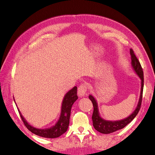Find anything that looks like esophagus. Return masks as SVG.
<instances>
[{
    "label": "esophagus",
    "mask_w": 155,
    "mask_h": 155,
    "mask_svg": "<svg viewBox=\"0 0 155 155\" xmlns=\"http://www.w3.org/2000/svg\"><path fill=\"white\" fill-rule=\"evenodd\" d=\"M87 91V86L85 84H81V85L78 87V95L79 97L85 96L86 92Z\"/></svg>",
    "instance_id": "esophagus-1"
}]
</instances>
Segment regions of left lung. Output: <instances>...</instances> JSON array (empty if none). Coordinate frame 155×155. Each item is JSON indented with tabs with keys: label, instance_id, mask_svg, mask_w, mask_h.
Wrapping results in <instances>:
<instances>
[{
	"label": "left lung",
	"instance_id": "1",
	"mask_svg": "<svg viewBox=\"0 0 155 155\" xmlns=\"http://www.w3.org/2000/svg\"><path fill=\"white\" fill-rule=\"evenodd\" d=\"M130 54L131 59V66H132V68L136 74L137 75L140 79V80H141V89H140V97L137 106L132 113L124 119L116 121L107 120L103 118L101 116L99 112V109H98L97 102L95 97L92 95H89L88 97L91 100L94 107V111L92 116L93 126L96 130L101 133L110 134L124 128L126 125H127L137 116L140 110V106H141L142 104L143 88V72L141 64H140L137 58L136 57L132 49H130Z\"/></svg>",
	"mask_w": 155,
	"mask_h": 155
}]
</instances>
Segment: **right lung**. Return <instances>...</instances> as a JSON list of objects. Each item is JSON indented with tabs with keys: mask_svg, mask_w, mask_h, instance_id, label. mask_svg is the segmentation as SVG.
I'll return each mask as SVG.
<instances>
[{
	"mask_svg": "<svg viewBox=\"0 0 155 155\" xmlns=\"http://www.w3.org/2000/svg\"><path fill=\"white\" fill-rule=\"evenodd\" d=\"M77 87H73L64 95L62 101L60 116L57 122L49 128L39 129L30 125L22 115L21 111L17 108L23 123L30 131L39 137L46 138H55L61 136L67 130L70 122V116L71 108L74 103L78 100ZM14 101H15V99ZM16 104V103H15Z\"/></svg>",
	"mask_w": 155,
	"mask_h": 155,
	"instance_id": "right-lung-1",
	"label": "right lung"
}]
</instances>
